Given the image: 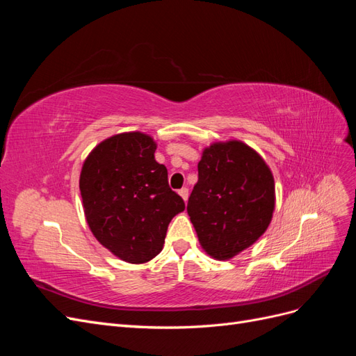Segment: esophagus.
I'll return each mask as SVG.
<instances>
[{"instance_id": "34e87169", "label": "esophagus", "mask_w": 356, "mask_h": 356, "mask_svg": "<svg viewBox=\"0 0 356 356\" xmlns=\"http://www.w3.org/2000/svg\"><path fill=\"white\" fill-rule=\"evenodd\" d=\"M178 193H179V196L184 199V202H187V199H188V188L187 187H182Z\"/></svg>"}]
</instances>
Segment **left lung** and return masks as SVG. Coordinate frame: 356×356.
<instances>
[{"instance_id":"left-lung-1","label":"left lung","mask_w":356,"mask_h":356,"mask_svg":"<svg viewBox=\"0 0 356 356\" xmlns=\"http://www.w3.org/2000/svg\"><path fill=\"white\" fill-rule=\"evenodd\" d=\"M187 203L202 248L229 260L266 232L275 209V181L264 160L241 141L212 144L197 165Z\"/></svg>"}]
</instances>
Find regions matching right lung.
I'll return each mask as SVG.
<instances>
[{
	"mask_svg": "<svg viewBox=\"0 0 356 356\" xmlns=\"http://www.w3.org/2000/svg\"><path fill=\"white\" fill-rule=\"evenodd\" d=\"M154 152L145 134L114 135L95 147L80 175L86 220L95 238L132 264L147 263L161 251L170 220L186 208Z\"/></svg>",
	"mask_w": 356,
	"mask_h": 356,
	"instance_id": "add662e5",
	"label": "right lung"
}]
</instances>
